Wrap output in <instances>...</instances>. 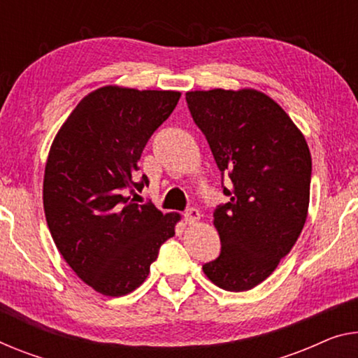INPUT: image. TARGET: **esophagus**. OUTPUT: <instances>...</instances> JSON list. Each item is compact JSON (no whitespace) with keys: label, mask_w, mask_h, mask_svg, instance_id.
Listing matches in <instances>:
<instances>
[{"label":"esophagus","mask_w":358,"mask_h":358,"mask_svg":"<svg viewBox=\"0 0 358 358\" xmlns=\"http://www.w3.org/2000/svg\"><path fill=\"white\" fill-rule=\"evenodd\" d=\"M183 217H185V222L189 223V225H191V223H196L197 220H199L201 213H199V210L194 209V207H189V209L185 210Z\"/></svg>","instance_id":"1"}]
</instances>
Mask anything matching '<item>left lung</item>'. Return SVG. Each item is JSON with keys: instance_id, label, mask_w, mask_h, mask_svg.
Segmentation results:
<instances>
[{"instance_id": "8db88e82", "label": "left lung", "mask_w": 358, "mask_h": 358, "mask_svg": "<svg viewBox=\"0 0 358 358\" xmlns=\"http://www.w3.org/2000/svg\"><path fill=\"white\" fill-rule=\"evenodd\" d=\"M186 103L220 170L223 194L230 197L213 212L220 254L202 270L225 291L252 289L273 273L302 231L310 151L289 115L255 90L189 92Z\"/></svg>"}]
</instances>
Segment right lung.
Instances as JSON below:
<instances>
[{
  "label": "right lung",
  "instance_id": "1",
  "mask_svg": "<svg viewBox=\"0 0 358 358\" xmlns=\"http://www.w3.org/2000/svg\"><path fill=\"white\" fill-rule=\"evenodd\" d=\"M178 92L104 87L90 93L52 141L43 206L56 248L88 286L104 296L136 289L175 234L178 213L136 204L140 161L152 133L172 114Z\"/></svg>",
  "mask_w": 358,
  "mask_h": 358
}]
</instances>
